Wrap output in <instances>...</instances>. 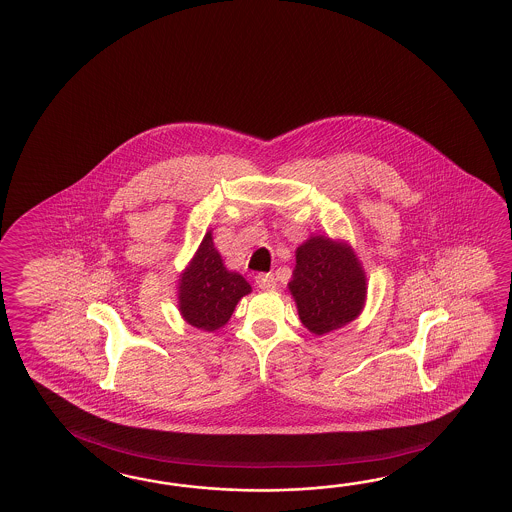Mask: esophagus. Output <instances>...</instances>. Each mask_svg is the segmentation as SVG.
I'll use <instances>...</instances> for the list:
<instances>
[{
	"label": "esophagus",
	"instance_id": "1",
	"mask_svg": "<svg viewBox=\"0 0 512 512\" xmlns=\"http://www.w3.org/2000/svg\"><path fill=\"white\" fill-rule=\"evenodd\" d=\"M256 284L260 289H274L276 287V278H274V274L271 273H262L256 276Z\"/></svg>",
	"mask_w": 512,
	"mask_h": 512
}]
</instances>
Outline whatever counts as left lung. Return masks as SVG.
<instances>
[{
	"instance_id": "left-lung-1",
	"label": "left lung",
	"mask_w": 512,
	"mask_h": 512,
	"mask_svg": "<svg viewBox=\"0 0 512 512\" xmlns=\"http://www.w3.org/2000/svg\"><path fill=\"white\" fill-rule=\"evenodd\" d=\"M295 256L287 287L309 332L324 335L356 321L367 302V274L354 249L343 239L313 234Z\"/></svg>"
}]
</instances>
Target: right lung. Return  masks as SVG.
I'll return each instance as SVG.
<instances>
[{
  "label": "right lung",
  "mask_w": 512,
  "mask_h": 512,
  "mask_svg": "<svg viewBox=\"0 0 512 512\" xmlns=\"http://www.w3.org/2000/svg\"><path fill=\"white\" fill-rule=\"evenodd\" d=\"M177 289L182 319L203 332L223 328L239 300L252 291L241 274L226 269L215 249L212 230L204 234L199 249L180 273Z\"/></svg>",
  "instance_id": "right-lung-1"
}]
</instances>
